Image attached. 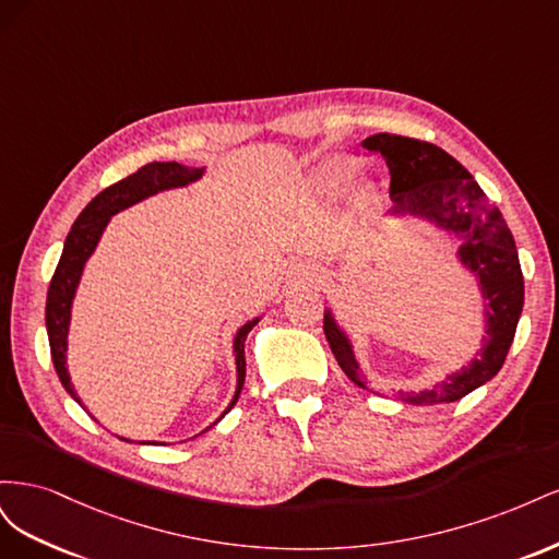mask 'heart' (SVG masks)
I'll return each mask as SVG.
<instances>
[{
  "instance_id": "heart-1",
  "label": "heart",
  "mask_w": 559,
  "mask_h": 559,
  "mask_svg": "<svg viewBox=\"0 0 559 559\" xmlns=\"http://www.w3.org/2000/svg\"><path fill=\"white\" fill-rule=\"evenodd\" d=\"M354 173V165L347 158H331L329 163L321 165L319 170V181L329 186V189H337V186H343L352 179Z\"/></svg>"
}]
</instances>
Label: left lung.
<instances>
[{
	"label": "left lung",
	"mask_w": 559,
	"mask_h": 559,
	"mask_svg": "<svg viewBox=\"0 0 559 559\" xmlns=\"http://www.w3.org/2000/svg\"><path fill=\"white\" fill-rule=\"evenodd\" d=\"M366 151L380 154L389 167V195L394 200L392 214L425 216L462 238L460 261L476 273L485 298V337L478 357L460 373L433 384L425 392H399L396 399L413 405H436L460 401L473 389L492 380L511 349L518 319L524 302V280L511 228L495 202H489L478 181L468 175L436 144L378 132L361 142ZM324 333L335 361L345 376L368 389L361 366L354 359L349 337L335 324L331 312L324 314Z\"/></svg>",
	"instance_id": "left-lung-1"
}]
</instances>
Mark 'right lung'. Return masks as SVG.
Returning <instances> with one entry per match:
<instances>
[{"instance_id":"1","label":"right lung","mask_w":559,"mask_h":559,"mask_svg":"<svg viewBox=\"0 0 559 559\" xmlns=\"http://www.w3.org/2000/svg\"><path fill=\"white\" fill-rule=\"evenodd\" d=\"M205 167H186L179 163H148L140 167L138 173L111 183L109 189L103 193H97L86 210L79 214L74 222L70 235L64 240V249L60 263L53 273V280H50L48 286V296H46V331H48V343H50V359H53L56 373L74 401H79L74 386L70 382V373H67L64 366V352H67V331H70V317H72V300L76 294V286L83 273V265H86L88 257L95 251L99 235L107 228L109 218L121 212L134 202H140L148 195H154L165 189H177V186H186L195 179L202 177ZM259 319L247 321L242 329L235 333V366H238V389H235V396L228 405V411L238 403V396L242 392L245 384V341L247 333L253 329ZM81 403V401H79ZM226 411V413H228ZM224 413V415H226ZM222 415V417H224ZM218 417V419H222ZM126 441V438H123Z\"/></svg>"}]
</instances>
